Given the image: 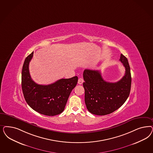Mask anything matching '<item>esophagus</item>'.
Listing matches in <instances>:
<instances>
[{"label": "esophagus", "mask_w": 153, "mask_h": 153, "mask_svg": "<svg viewBox=\"0 0 153 153\" xmlns=\"http://www.w3.org/2000/svg\"><path fill=\"white\" fill-rule=\"evenodd\" d=\"M83 82H84V80H83V78H79V79H78V84H82Z\"/></svg>", "instance_id": "34e87169"}]
</instances>
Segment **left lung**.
<instances>
[{
  "label": "left lung",
  "instance_id": "left-lung-1",
  "mask_svg": "<svg viewBox=\"0 0 153 153\" xmlns=\"http://www.w3.org/2000/svg\"><path fill=\"white\" fill-rule=\"evenodd\" d=\"M120 61L126 72L123 77L115 83L104 80L99 70L85 69L83 72L85 103L89 111L94 115H105L118 109L130 94L131 74L128 59L120 54Z\"/></svg>",
  "mask_w": 153,
  "mask_h": 153
}]
</instances>
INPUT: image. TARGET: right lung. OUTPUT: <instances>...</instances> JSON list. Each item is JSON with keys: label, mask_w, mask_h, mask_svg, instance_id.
Here are the masks:
<instances>
[{"label": "right lung", "mask_w": 153, "mask_h": 153, "mask_svg": "<svg viewBox=\"0 0 153 153\" xmlns=\"http://www.w3.org/2000/svg\"><path fill=\"white\" fill-rule=\"evenodd\" d=\"M34 52L25 59L22 66L21 85L26 102L38 113L54 116L64 110L69 95L76 86L78 76L61 79L52 84L40 85L32 80L30 75V61Z\"/></svg>", "instance_id": "right-lung-1"}]
</instances>
